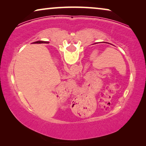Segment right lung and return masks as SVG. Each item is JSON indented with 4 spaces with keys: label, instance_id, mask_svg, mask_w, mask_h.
<instances>
[{
    "label": "right lung",
    "instance_id": "obj_1",
    "mask_svg": "<svg viewBox=\"0 0 146 146\" xmlns=\"http://www.w3.org/2000/svg\"><path fill=\"white\" fill-rule=\"evenodd\" d=\"M40 42V43H44V42H46V43H48V42H45V41H38V42Z\"/></svg>",
    "mask_w": 146,
    "mask_h": 146
}]
</instances>
